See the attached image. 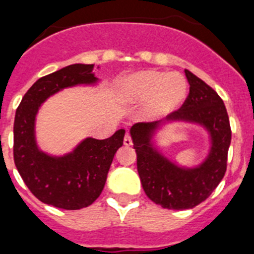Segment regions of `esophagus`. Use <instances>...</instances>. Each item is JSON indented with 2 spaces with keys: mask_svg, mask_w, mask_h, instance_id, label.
<instances>
[{
  "mask_svg": "<svg viewBox=\"0 0 254 254\" xmlns=\"http://www.w3.org/2000/svg\"><path fill=\"white\" fill-rule=\"evenodd\" d=\"M123 143H125L126 146H131V145H132V138H131V136H129L128 133L126 134L125 138H123Z\"/></svg>",
  "mask_w": 254,
  "mask_h": 254,
  "instance_id": "1",
  "label": "esophagus"
}]
</instances>
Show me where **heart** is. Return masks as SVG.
<instances>
[{
    "instance_id": "heart-1",
    "label": "heart",
    "mask_w": 254,
    "mask_h": 254,
    "mask_svg": "<svg viewBox=\"0 0 254 254\" xmlns=\"http://www.w3.org/2000/svg\"><path fill=\"white\" fill-rule=\"evenodd\" d=\"M122 98L128 103H145L152 118L174 112L187 96V82L179 73L143 71L121 85Z\"/></svg>"
}]
</instances>
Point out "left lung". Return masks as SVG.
I'll list each match as a JSON object with an SVG mask.
<instances>
[{
    "label": "left lung",
    "mask_w": 254,
    "mask_h": 254,
    "mask_svg": "<svg viewBox=\"0 0 254 254\" xmlns=\"http://www.w3.org/2000/svg\"><path fill=\"white\" fill-rule=\"evenodd\" d=\"M190 82L187 99L168 118L201 123L211 134V152L201 167L183 169L164 159L151 146V136L158 122L132 126L133 149L137 154V172L146 196L169 210H186L203 202L224 178L232 128L223 99L205 81L186 69Z\"/></svg>",
    "instance_id": "8db88e82"
}]
</instances>
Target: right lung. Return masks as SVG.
I'll return each instance as SVG.
<instances>
[{
    "label": "right lung",
    "mask_w": 254,
    "mask_h": 254,
    "mask_svg": "<svg viewBox=\"0 0 254 254\" xmlns=\"http://www.w3.org/2000/svg\"><path fill=\"white\" fill-rule=\"evenodd\" d=\"M94 64H69L40 77L25 93L13 122V161L22 181L39 201L64 210L87 207L102 193L125 129L105 140L86 138L71 154L53 158L39 151L34 137L38 108L52 94L77 84H93Z\"/></svg>",
    "instance_id": "add662e5"
}]
</instances>
